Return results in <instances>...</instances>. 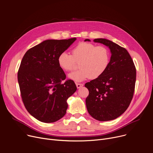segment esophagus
<instances>
[{"instance_id":"esophagus-1","label":"esophagus","mask_w":153,"mask_h":153,"mask_svg":"<svg viewBox=\"0 0 153 153\" xmlns=\"http://www.w3.org/2000/svg\"><path fill=\"white\" fill-rule=\"evenodd\" d=\"M76 87H77V88H80V87L84 86V84H79V83H76Z\"/></svg>"}]
</instances>
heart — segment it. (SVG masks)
Segmentation results:
<instances>
[{
	"instance_id": "obj_1",
	"label": "heart",
	"mask_w": 153,
	"mask_h": 153,
	"mask_svg": "<svg viewBox=\"0 0 153 153\" xmlns=\"http://www.w3.org/2000/svg\"><path fill=\"white\" fill-rule=\"evenodd\" d=\"M71 55L61 52L57 63L63 71H72L76 63H80V69L68 75V78L75 82H82L88 79H97L106 71L110 62V53L107 48L82 42L71 51Z\"/></svg>"
}]
</instances>
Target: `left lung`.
<instances>
[{"label": "left lung", "instance_id": "1", "mask_svg": "<svg viewBox=\"0 0 153 153\" xmlns=\"http://www.w3.org/2000/svg\"><path fill=\"white\" fill-rule=\"evenodd\" d=\"M85 41H90L89 39ZM107 46L111 57L107 69L100 77L85 84L89 91L86 106L94 119L113 120L128 108L133 98L136 80V69L128 51L105 38L93 40Z\"/></svg>", "mask_w": 153, "mask_h": 153}]
</instances>
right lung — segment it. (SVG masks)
Here are the masks:
<instances>
[{
  "mask_svg": "<svg viewBox=\"0 0 153 153\" xmlns=\"http://www.w3.org/2000/svg\"><path fill=\"white\" fill-rule=\"evenodd\" d=\"M76 40L47 39L30 48L22 59L18 80L23 103L28 112L43 123H53L66 112L67 100L76 91L72 80L57 63L59 55Z\"/></svg>",
  "mask_w": 153,
  "mask_h": 153,
  "instance_id": "add662e5",
  "label": "right lung"
}]
</instances>
